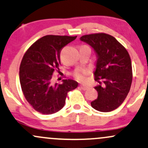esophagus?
Returning <instances> with one entry per match:
<instances>
[{
  "label": "esophagus",
  "instance_id": "1",
  "mask_svg": "<svg viewBox=\"0 0 148 148\" xmlns=\"http://www.w3.org/2000/svg\"><path fill=\"white\" fill-rule=\"evenodd\" d=\"M80 88H82V90H88V86H86V85H84V84H81L80 86Z\"/></svg>",
  "mask_w": 148,
  "mask_h": 148
}]
</instances>
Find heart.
Returning a JSON list of instances; mask_svg holds the SVG:
<instances>
[{"mask_svg":"<svg viewBox=\"0 0 148 148\" xmlns=\"http://www.w3.org/2000/svg\"><path fill=\"white\" fill-rule=\"evenodd\" d=\"M88 73V71H78L75 73V77L79 81H84L86 79V77L85 76Z\"/></svg>","mask_w":148,"mask_h":148,"instance_id":"heart-1","label":"heart"}]
</instances>
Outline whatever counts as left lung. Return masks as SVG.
Returning a JSON list of instances; mask_svg holds the SVG:
<instances>
[{"instance_id": "1", "label": "left lung", "mask_w": 148, "mask_h": 148, "mask_svg": "<svg viewBox=\"0 0 148 148\" xmlns=\"http://www.w3.org/2000/svg\"><path fill=\"white\" fill-rule=\"evenodd\" d=\"M80 40L95 51L97 60L94 71L98 98L91 107L102 112H112L123 103L132 82V68L130 55L114 36L98 33L84 35ZM100 79L103 80L102 85Z\"/></svg>"}]
</instances>
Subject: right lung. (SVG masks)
Returning <instances> with one entry per match:
<instances>
[{
	"instance_id": "1",
	"label": "right lung",
	"mask_w": 148,
	"mask_h": 148,
	"mask_svg": "<svg viewBox=\"0 0 148 148\" xmlns=\"http://www.w3.org/2000/svg\"><path fill=\"white\" fill-rule=\"evenodd\" d=\"M77 37L46 35L34 42L23 57L19 79L23 93L34 110L52 114L65 105L69 91L77 87L73 79H63L62 84L52 82L53 73L59 69L62 48Z\"/></svg>"
}]
</instances>
